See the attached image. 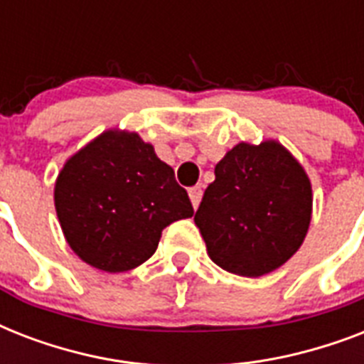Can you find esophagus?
<instances>
[{
    "mask_svg": "<svg viewBox=\"0 0 364 364\" xmlns=\"http://www.w3.org/2000/svg\"><path fill=\"white\" fill-rule=\"evenodd\" d=\"M188 198L193 202V208L196 210L200 204V200H202V188L200 187H191L188 188Z\"/></svg>",
    "mask_w": 364,
    "mask_h": 364,
    "instance_id": "obj_1",
    "label": "esophagus"
}]
</instances>
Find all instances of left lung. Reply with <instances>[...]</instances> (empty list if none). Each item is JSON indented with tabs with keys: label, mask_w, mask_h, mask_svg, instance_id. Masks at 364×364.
Returning <instances> with one entry per match:
<instances>
[{
	"label": "left lung",
	"mask_w": 364,
	"mask_h": 364,
	"mask_svg": "<svg viewBox=\"0 0 364 364\" xmlns=\"http://www.w3.org/2000/svg\"><path fill=\"white\" fill-rule=\"evenodd\" d=\"M311 204L310 177L282 143L242 141L217 162L194 223L217 266L259 277L299 251Z\"/></svg>",
	"instance_id": "left-lung-1"
}]
</instances>
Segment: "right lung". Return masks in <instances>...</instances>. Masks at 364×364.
<instances>
[{"mask_svg":"<svg viewBox=\"0 0 364 364\" xmlns=\"http://www.w3.org/2000/svg\"><path fill=\"white\" fill-rule=\"evenodd\" d=\"M54 208L73 253L109 274L143 264L162 230L194 213L187 191L153 145L117 128L65 160L54 183Z\"/></svg>","mask_w":364,"mask_h":364,"instance_id":"1","label":"right lung"}]
</instances>
